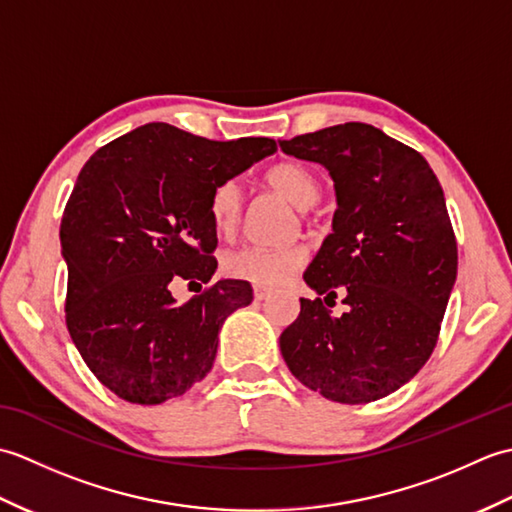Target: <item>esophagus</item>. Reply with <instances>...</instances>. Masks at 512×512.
I'll return each mask as SVG.
<instances>
[{
  "label": "esophagus",
  "instance_id": "34e87169",
  "mask_svg": "<svg viewBox=\"0 0 512 512\" xmlns=\"http://www.w3.org/2000/svg\"><path fill=\"white\" fill-rule=\"evenodd\" d=\"M253 292H255V299H257V301H264V299L270 295V290H268V288H262V286H255Z\"/></svg>",
  "mask_w": 512,
  "mask_h": 512
}]
</instances>
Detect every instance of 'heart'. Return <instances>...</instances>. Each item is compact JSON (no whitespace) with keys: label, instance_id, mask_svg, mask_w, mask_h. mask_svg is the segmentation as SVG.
<instances>
[{"label":"heart","instance_id":"b5f03b06","mask_svg":"<svg viewBox=\"0 0 512 512\" xmlns=\"http://www.w3.org/2000/svg\"><path fill=\"white\" fill-rule=\"evenodd\" d=\"M268 187L306 211L321 198V184L314 171L301 162H279L266 171ZM211 222L220 233H231L242 215V189L235 180L217 182L209 198ZM303 264V250L299 246H239L222 259L226 275L250 281L257 286H279L297 273Z\"/></svg>","mask_w":512,"mask_h":512}]
</instances>
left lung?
<instances>
[{
	"mask_svg": "<svg viewBox=\"0 0 512 512\" xmlns=\"http://www.w3.org/2000/svg\"><path fill=\"white\" fill-rule=\"evenodd\" d=\"M286 154L319 162L336 189L332 233L303 279L317 295L343 292L332 317L301 299L279 345L303 385L363 405L418 374L438 343L458 275V242L436 173L416 149L365 123L281 140Z\"/></svg>",
	"mask_w": 512,
	"mask_h": 512,
	"instance_id": "8db88e82",
	"label": "left lung"
}]
</instances>
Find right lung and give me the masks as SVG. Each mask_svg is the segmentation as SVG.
Segmentation results:
<instances>
[{"mask_svg": "<svg viewBox=\"0 0 512 512\" xmlns=\"http://www.w3.org/2000/svg\"><path fill=\"white\" fill-rule=\"evenodd\" d=\"M275 151L273 138L220 143L149 123L85 162L59 231L65 325L118 398L160 405L211 372L222 323L253 301V288L222 279L176 303L169 286L209 284L217 268L211 191Z\"/></svg>", "mask_w": 512, "mask_h": 512, "instance_id": "right-lung-1", "label": "right lung"}]
</instances>
